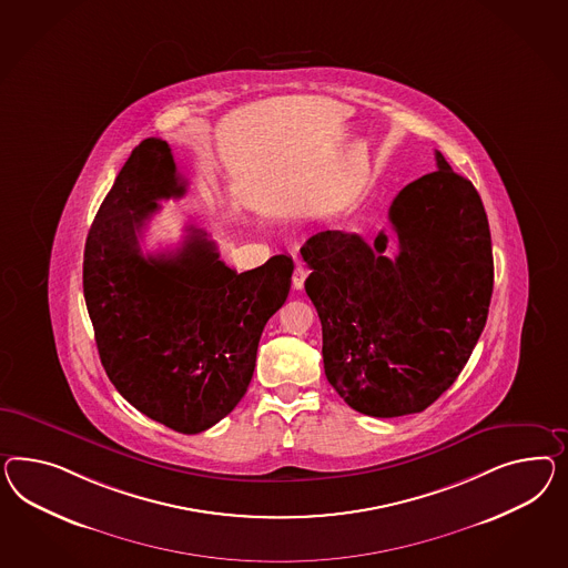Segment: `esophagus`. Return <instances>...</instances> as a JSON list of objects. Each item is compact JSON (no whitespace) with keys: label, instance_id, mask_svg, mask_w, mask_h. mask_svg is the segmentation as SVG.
Listing matches in <instances>:
<instances>
[{"label":"esophagus","instance_id":"esophagus-1","mask_svg":"<svg viewBox=\"0 0 568 568\" xmlns=\"http://www.w3.org/2000/svg\"><path fill=\"white\" fill-rule=\"evenodd\" d=\"M306 266L302 262L295 264V271H293L292 283L293 290H302L304 287V281H306Z\"/></svg>","mask_w":568,"mask_h":568}]
</instances>
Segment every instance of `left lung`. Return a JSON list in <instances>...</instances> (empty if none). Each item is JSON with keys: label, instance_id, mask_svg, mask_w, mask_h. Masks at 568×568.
<instances>
[{"label": "left lung", "instance_id": "obj_1", "mask_svg": "<svg viewBox=\"0 0 568 568\" xmlns=\"http://www.w3.org/2000/svg\"><path fill=\"white\" fill-rule=\"evenodd\" d=\"M436 171L388 209L397 256L381 231H321L302 247L307 297L323 323L326 381L372 417L419 414L457 381L481 335L494 261L476 187L436 151Z\"/></svg>", "mask_w": 568, "mask_h": 568}]
</instances>
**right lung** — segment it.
I'll use <instances>...</instances> for the list:
<instances>
[{
  "instance_id": "add662e5",
  "label": "right lung",
  "mask_w": 568,
  "mask_h": 568,
  "mask_svg": "<svg viewBox=\"0 0 568 568\" xmlns=\"http://www.w3.org/2000/svg\"><path fill=\"white\" fill-rule=\"evenodd\" d=\"M168 142L146 139L92 221L84 300L109 381L140 414L182 434L215 426L242 400L264 324L285 304L293 261L235 273L190 227L178 252L142 254L159 200L184 196Z\"/></svg>"
}]
</instances>
